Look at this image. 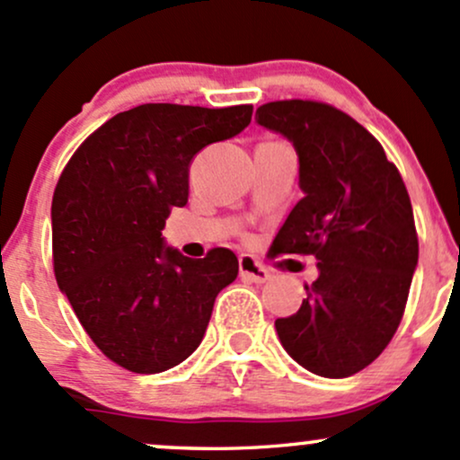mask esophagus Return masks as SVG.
<instances>
[{"label": "esophagus", "instance_id": "34e87169", "mask_svg": "<svg viewBox=\"0 0 460 460\" xmlns=\"http://www.w3.org/2000/svg\"><path fill=\"white\" fill-rule=\"evenodd\" d=\"M238 264H240V277L244 281H253V284H264V281H269L270 277L269 269H266L260 260H255L253 255H240Z\"/></svg>", "mask_w": 460, "mask_h": 460}]
</instances>
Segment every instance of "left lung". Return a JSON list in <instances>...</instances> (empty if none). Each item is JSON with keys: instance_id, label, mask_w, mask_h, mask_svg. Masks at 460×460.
I'll use <instances>...</instances> for the list:
<instances>
[{"instance_id": "1", "label": "left lung", "mask_w": 460, "mask_h": 460, "mask_svg": "<svg viewBox=\"0 0 460 460\" xmlns=\"http://www.w3.org/2000/svg\"><path fill=\"white\" fill-rule=\"evenodd\" d=\"M255 119L295 144L304 190L269 257L312 255L319 266L277 334L304 369L349 377L386 349L406 310L419 257L411 196L380 141L332 104L277 100Z\"/></svg>"}]
</instances>
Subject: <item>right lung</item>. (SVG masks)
Instances as JSON below:
<instances>
[{
    "label": "right lung",
    "instance_id": "add662e5",
    "mask_svg": "<svg viewBox=\"0 0 460 460\" xmlns=\"http://www.w3.org/2000/svg\"><path fill=\"white\" fill-rule=\"evenodd\" d=\"M253 107L141 104L113 115L67 161L52 199V260L80 325L115 365L161 373L203 341L214 301L238 277L229 249L203 260L164 246L199 150L229 139Z\"/></svg>",
    "mask_w": 460,
    "mask_h": 460
}]
</instances>
